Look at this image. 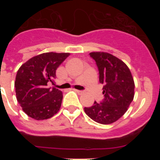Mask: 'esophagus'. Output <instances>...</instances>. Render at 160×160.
<instances>
[{
    "label": "esophagus",
    "mask_w": 160,
    "mask_h": 160,
    "mask_svg": "<svg viewBox=\"0 0 160 160\" xmlns=\"http://www.w3.org/2000/svg\"><path fill=\"white\" fill-rule=\"evenodd\" d=\"M76 92L78 93V94H83L84 93V90H76Z\"/></svg>",
    "instance_id": "obj_1"
}]
</instances>
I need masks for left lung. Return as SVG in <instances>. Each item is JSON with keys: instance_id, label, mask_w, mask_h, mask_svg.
Here are the masks:
<instances>
[{"instance_id": "obj_1", "label": "left lung", "mask_w": 160, "mask_h": 160, "mask_svg": "<svg viewBox=\"0 0 160 160\" xmlns=\"http://www.w3.org/2000/svg\"><path fill=\"white\" fill-rule=\"evenodd\" d=\"M90 56L97 65L104 98L84 111L95 122L111 124L125 114L133 101L134 79L128 66L118 58L104 52H93Z\"/></svg>"}]
</instances>
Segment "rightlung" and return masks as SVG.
Returning a JSON list of instances; mask_svg holds the SVG:
<instances>
[{"instance_id":"obj_1","label":"right lung","mask_w":160,"mask_h":160,"mask_svg":"<svg viewBox=\"0 0 160 160\" xmlns=\"http://www.w3.org/2000/svg\"><path fill=\"white\" fill-rule=\"evenodd\" d=\"M69 55L68 53H44L20 67L14 85L18 102L28 116L43 120L58 112L62 93L58 89L49 87L48 84L53 83L57 68Z\"/></svg>"}]
</instances>
